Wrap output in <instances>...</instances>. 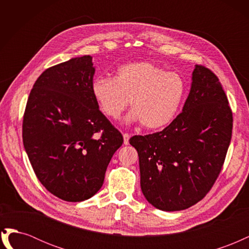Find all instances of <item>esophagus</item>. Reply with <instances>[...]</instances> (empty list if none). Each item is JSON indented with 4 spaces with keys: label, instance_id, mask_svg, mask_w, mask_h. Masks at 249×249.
Instances as JSON below:
<instances>
[{
    "label": "esophagus",
    "instance_id": "esophagus-1",
    "mask_svg": "<svg viewBox=\"0 0 249 249\" xmlns=\"http://www.w3.org/2000/svg\"><path fill=\"white\" fill-rule=\"evenodd\" d=\"M129 139H130V135L127 133H124V144H125V145L129 144Z\"/></svg>",
    "mask_w": 249,
    "mask_h": 249
}]
</instances>
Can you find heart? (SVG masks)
<instances>
[{
	"instance_id": "b5f03b06",
	"label": "heart",
	"mask_w": 249,
	"mask_h": 249,
	"mask_svg": "<svg viewBox=\"0 0 249 249\" xmlns=\"http://www.w3.org/2000/svg\"><path fill=\"white\" fill-rule=\"evenodd\" d=\"M186 89L179 73L148 61L123 65L114 79L96 77L91 83L92 95L105 115L117 119L131 101L133 110L126 122H141L149 130L167 125L175 118Z\"/></svg>"
}]
</instances>
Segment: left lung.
<instances>
[{"mask_svg": "<svg viewBox=\"0 0 249 249\" xmlns=\"http://www.w3.org/2000/svg\"><path fill=\"white\" fill-rule=\"evenodd\" d=\"M232 130V113L221 83L195 65L183 112L161 132L134 136L144 197L162 211H180L201 200L221 171Z\"/></svg>", "mask_w": 249, "mask_h": 249, "instance_id": "1", "label": "left lung"}]
</instances>
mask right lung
Listing matches in <instances>:
<instances>
[{
    "mask_svg": "<svg viewBox=\"0 0 249 249\" xmlns=\"http://www.w3.org/2000/svg\"><path fill=\"white\" fill-rule=\"evenodd\" d=\"M95 69L86 55L44 71L30 92L22 142L39 182L65 201L99 191L124 138L91 92Z\"/></svg>",
    "mask_w": 249,
    "mask_h": 249,
    "instance_id": "obj_1",
    "label": "right lung"
}]
</instances>
